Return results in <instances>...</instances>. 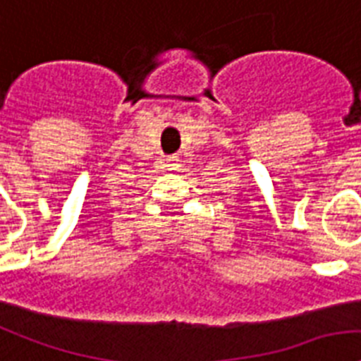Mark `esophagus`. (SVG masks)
<instances>
[{
    "instance_id": "34e87169",
    "label": "esophagus",
    "mask_w": 361,
    "mask_h": 361,
    "mask_svg": "<svg viewBox=\"0 0 361 361\" xmlns=\"http://www.w3.org/2000/svg\"><path fill=\"white\" fill-rule=\"evenodd\" d=\"M166 169H169V171H176V169H178V161H176L174 157L166 159Z\"/></svg>"
}]
</instances>
